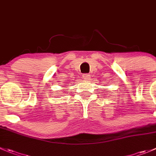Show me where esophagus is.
Returning a JSON list of instances; mask_svg holds the SVG:
<instances>
[{
    "instance_id": "1",
    "label": "esophagus",
    "mask_w": 156,
    "mask_h": 156,
    "mask_svg": "<svg viewBox=\"0 0 156 156\" xmlns=\"http://www.w3.org/2000/svg\"><path fill=\"white\" fill-rule=\"evenodd\" d=\"M82 78L84 80H90V75H88V74H84V75H82Z\"/></svg>"
}]
</instances>
